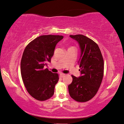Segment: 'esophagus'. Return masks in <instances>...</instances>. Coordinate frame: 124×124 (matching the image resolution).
Segmentation results:
<instances>
[{"label":"esophagus","instance_id":"esophagus-1","mask_svg":"<svg viewBox=\"0 0 124 124\" xmlns=\"http://www.w3.org/2000/svg\"><path fill=\"white\" fill-rule=\"evenodd\" d=\"M60 76L62 78V77H64V76H65V74H64V73H60Z\"/></svg>","mask_w":124,"mask_h":124}]
</instances>
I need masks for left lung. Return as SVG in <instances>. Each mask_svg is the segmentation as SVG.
Listing matches in <instances>:
<instances>
[{"label": "left lung", "instance_id": "obj_1", "mask_svg": "<svg viewBox=\"0 0 124 124\" xmlns=\"http://www.w3.org/2000/svg\"><path fill=\"white\" fill-rule=\"evenodd\" d=\"M78 43L81 50L78 61L81 76H72L73 81L68 86L71 98L78 102L92 99L98 92L104 73V62L98 45L84 35H70Z\"/></svg>", "mask_w": 124, "mask_h": 124}]
</instances>
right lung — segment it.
Instances as JSON below:
<instances>
[{
    "mask_svg": "<svg viewBox=\"0 0 124 124\" xmlns=\"http://www.w3.org/2000/svg\"><path fill=\"white\" fill-rule=\"evenodd\" d=\"M62 35H46L37 37L27 45L21 61V74L28 92L40 101L50 99L59 81L57 73L44 69L54 55L56 45Z\"/></svg>",
    "mask_w": 124,
    "mask_h": 124,
    "instance_id": "1",
    "label": "right lung"
}]
</instances>
